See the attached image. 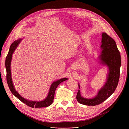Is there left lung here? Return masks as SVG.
<instances>
[{
  "label": "left lung",
  "instance_id": "left-lung-1",
  "mask_svg": "<svg viewBox=\"0 0 129 129\" xmlns=\"http://www.w3.org/2000/svg\"><path fill=\"white\" fill-rule=\"evenodd\" d=\"M101 47L102 52L99 59L101 63L107 65L109 68L107 81L104 86L98 91V94L92 99L84 98L81 95L79 85V90L76 98L78 102L83 105L96 106L101 104L112 95L118 83L121 57L116 42L106 33H103Z\"/></svg>",
  "mask_w": 129,
  "mask_h": 129
}]
</instances>
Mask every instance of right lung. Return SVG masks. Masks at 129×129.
Segmentation results:
<instances>
[{"label": "right lung", "instance_id": "right-lung-1", "mask_svg": "<svg viewBox=\"0 0 129 129\" xmlns=\"http://www.w3.org/2000/svg\"><path fill=\"white\" fill-rule=\"evenodd\" d=\"M22 39H19L17 40L14 41L12 44H11L9 51L8 54L6 57V68L7 70V83L9 86V87L11 91V92L14 95L17 99H19L20 101L23 102L24 104H26L27 106L31 107V108H42V107H47L50 106L53 102L54 96V92L57 87L58 85L66 80H67V78H62L60 80L58 81H54L51 84L49 92L47 96L45 99L42 101L40 102H37V101H30L27 100L25 99L24 98H22L19 93H18L16 90L14 88V86L13 85V83L12 80V76H11V63L12 58V54L14 52L15 49L19 45Z\"/></svg>", "mask_w": 129, "mask_h": 129}]
</instances>
